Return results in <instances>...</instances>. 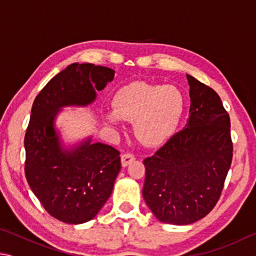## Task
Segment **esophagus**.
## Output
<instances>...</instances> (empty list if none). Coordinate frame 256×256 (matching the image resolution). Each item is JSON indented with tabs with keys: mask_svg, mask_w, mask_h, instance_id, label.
I'll use <instances>...</instances> for the list:
<instances>
[{
	"mask_svg": "<svg viewBox=\"0 0 256 256\" xmlns=\"http://www.w3.org/2000/svg\"><path fill=\"white\" fill-rule=\"evenodd\" d=\"M134 160H136V157L132 154H124L122 157H120V162H122V166L126 167L130 164H132Z\"/></svg>",
	"mask_w": 256,
	"mask_h": 256,
	"instance_id": "esophagus-1",
	"label": "esophagus"
}]
</instances>
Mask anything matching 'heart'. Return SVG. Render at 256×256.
<instances>
[{"label":"heart","instance_id":"heart-1","mask_svg":"<svg viewBox=\"0 0 256 256\" xmlns=\"http://www.w3.org/2000/svg\"><path fill=\"white\" fill-rule=\"evenodd\" d=\"M112 110L104 112L108 124L133 120L136 136L142 144L162 146L174 136L184 115L185 99L175 86L131 82L114 94Z\"/></svg>","mask_w":256,"mask_h":256}]
</instances>
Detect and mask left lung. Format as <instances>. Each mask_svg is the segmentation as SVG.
Listing matches in <instances>:
<instances>
[{"label":"left lung","mask_w":256,"mask_h":256,"mask_svg":"<svg viewBox=\"0 0 256 256\" xmlns=\"http://www.w3.org/2000/svg\"><path fill=\"white\" fill-rule=\"evenodd\" d=\"M188 118L182 131L146 158L144 201L156 218L184 226L214 209L232 159L230 120L214 90L186 74Z\"/></svg>","instance_id":"8db88e82"}]
</instances>
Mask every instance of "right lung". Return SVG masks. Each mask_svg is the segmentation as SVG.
Here are the masks:
<instances>
[{
  "label": "right lung",
  "instance_id": "obj_1",
  "mask_svg": "<svg viewBox=\"0 0 256 256\" xmlns=\"http://www.w3.org/2000/svg\"><path fill=\"white\" fill-rule=\"evenodd\" d=\"M115 71L73 63L38 94L24 136L26 178L48 214L71 224L94 219L110 198L120 170V152L92 136L66 142L56 125L66 107H86Z\"/></svg>",
  "mask_w": 256,
  "mask_h": 256
}]
</instances>
